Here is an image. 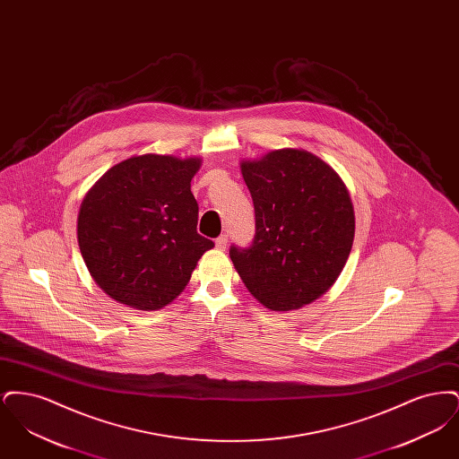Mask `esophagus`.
I'll return each mask as SVG.
<instances>
[{"label": "esophagus", "instance_id": "obj_1", "mask_svg": "<svg viewBox=\"0 0 459 459\" xmlns=\"http://www.w3.org/2000/svg\"><path fill=\"white\" fill-rule=\"evenodd\" d=\"M227 242H229V236H227V234H221V236L215 240V246H217V249L223 251V249L227 247Z\"/></svg>", "mask_w": 459, "mask_h": 459}]
</instances>
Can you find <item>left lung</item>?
Instances as JSON below:
<instances>
[{"instance_id": "1", "label": "left lung", "mask_w": 459, "mask_h": 459, "mask_svg": "<svg viewBox=\"0 0 459 459\" xmlns=\"http://www.w3.org/2000/svg\"><path fill=\"white\" fill-rule=\"evenodd\" d=\"M253 197L251 246H230L249 292L272 311L309 305L337 281L354 239V212L341 177L318 156L277 150L242 161Z\"/></svg>"}]
</instances>
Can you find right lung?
I'll return each instance as SVG.
<instances>
[{
	"label": "right lung",
	"mask_w": 459,
	"mask_h": 459,
	"mask_svg": "<svg viewBox=\"0 0 459 459\" xmlns=\"http://www.w3.org/2000/svg\"><path fill=\"white\" fill-rule=\"evenodd\" d=\"M199 158L143 154L111 167L77 220L82 258L111 299L135 309L172 303L213 240L197 234L191 180Z\"/></svg>",
	"instance_id": "obj_1"
}]
</instances>
